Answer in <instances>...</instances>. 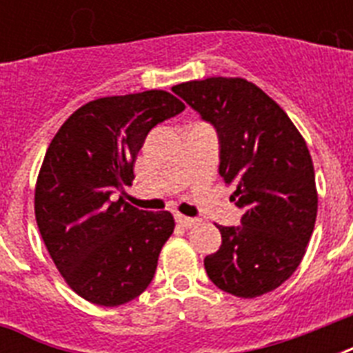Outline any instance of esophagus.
I'll list each match as a JSON object with an SVG mask.
<instances>
[{
  "instance_id": "esophagus-1",
  "label": "esophagus",
  "mask_w": 353,
  "mask_h": 353,
  "mask_svg": "<svg viewBox=\"0 0 353 353\" xmlns=\"http://www.w3.org/2000/svg\"><path fill=\"white\" fill-rule=\"evenodd\" d=\"M176 221L179 223L181 227H185V229H190V227H194L196 223H198L199 220H196V218H188V216H181V214H177L176 216Z\"/></svg>"
}]
</instances>
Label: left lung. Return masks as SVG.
Listing matches in <instances>:
<instances>
[{
	"mask_svg": "<svg viewBox=\"0 0 353 353\" xmlns=\"http://www.w3.org/2000/svg\"><path fill=\"white\" fill-rule=\"evenodd\" d=\"M220 141V176L234 185L240 225H218L221 245L205 258L221 291L254 299L299 268L317 218L315 172L306 141L276 102L243 79L212 77L174 85Z\"/></svg>",
	"mask_w": 353,
	"mask_h": 353,
	"instance_id": "obj_1",
	"label": "left lung"
}]
</instances>
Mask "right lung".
Wrapping results in <instances>:
<instances>
[{
	"label": "right lung",
	"instance_id": "add662e5",
	"mask_svg": "<svg viewBox=\"0 0 353 353\" xmlns=\"http://www.w3.org/2000/svg\"><path fill=\"white\" fill-rule=\"evenodd\" d=\"M183 110L161 90L104 97L79 108L49 144L36 181V223L60 274L85 301L121 306L154 280L174 218L135 209L122 194L150 130Z\"/></svg>",
	"mask_w": 353,
	"mask_h": 353
}]
</instances>
